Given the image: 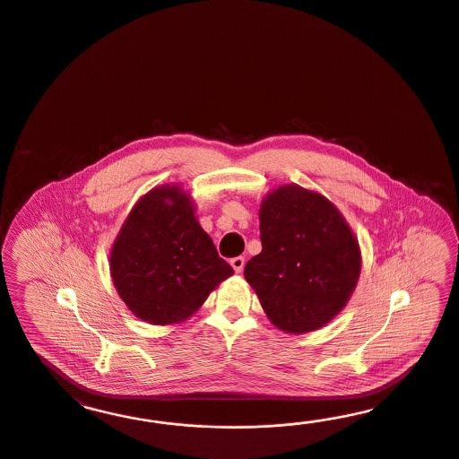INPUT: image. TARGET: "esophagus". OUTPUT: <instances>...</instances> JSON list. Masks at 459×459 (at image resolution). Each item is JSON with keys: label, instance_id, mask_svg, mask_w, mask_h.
Wrapping results in <instances>:
<instances>
[{"label": "esophagus", "instance_id": "obj_1", "mask_svg": "<svg viewBox=\"0 0 459 459\" xmlns=\"http://www.w3.org/2000/svg\"><path fill=\"white\" fill-rule=\"evenodd\" d=\"M244 264H246V259H244L242 255H237L234 259H230V265L234 267V271H236V273H242Z\"/></svg>", "mask_w": 459, "mask_h": 459}]
</instances>
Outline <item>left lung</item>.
I'll return each instance as SVG.
<instances>
[{"mask_svg": "<svg viewBox=\"0 0 459 459\" xmlns=\"http://www.w3.org/2000/svg\"><path fill=\"white\" fill-rule=\"evenodd\" d=\"M261 254L244 276L282 332L307 333L347 305L360 276V249L342 213L318 194L286 185L259 212Z\"/></svg>", "mask_w": 459, "mask_h": 459, "instance_id": "8db88e82", "label": "left lung"}]
</instances>
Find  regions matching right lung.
Wrapping results in <instances>:
<instances>
[{"instance_id":"1","label":"right lung","mask_w":459,"mask_h":459,"mask_svg":"<svg viewBox=\"0 0 459 459\" xmlns=\"http://www.w3.org/2000/svg\"><path fill=\"white\" fill-rule=\"evenodd\" d=\"M114 286L139 320L169 325L188 318L234 269L195 219L178 186L144 195L111 252Z\"/></svg>"}]
</instances>
